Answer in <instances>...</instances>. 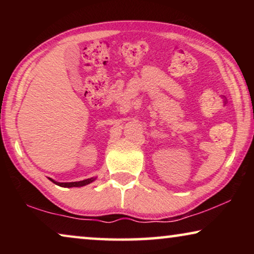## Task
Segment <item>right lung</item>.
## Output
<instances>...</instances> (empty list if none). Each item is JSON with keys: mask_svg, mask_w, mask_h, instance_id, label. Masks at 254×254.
Wrapping results in <instances>:
<instances>
[{"mask_svg": "<svg viewBox=\"0 0 254 254\" xmlns=\"http://www.w3.org/2000/svg\"><path fill=\"white\" fill-rule=\"evenodd\" d=\"M50 180L52 183L57 184L58 186H61V187H82V186L89 185V184H91L92 182H95L96 177H93V178L81 180V182H72V183H59V182H55V180L52 178H50Z\"/></svg>", "mask_w": 254, "mask_h": 254, "instance_id": "right-lung-1", "label": "right lung"}]
</instances>
